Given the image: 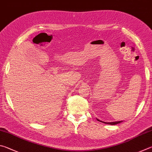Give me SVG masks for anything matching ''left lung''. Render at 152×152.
Returning <instances> with one entry per match:
<instances>
[{"label": "left lung", "mask_w": 152, "mask_h": 152, "mask_svg": "<svg viewBox=\"0 0 152 152\" xmlns=\"http://www.w3.org/2000/svg\"><path fill=\"white\" fill-rule=\"evenodd\" d=\"M97 120L100 121V122H102V123H104V124H110V125H116V124H119V123H121V122H122V121H114V122H104V121H103L99 120V119H97Z\"/></svg>", "instance_id": "left-lung-1"}]
</instances>
